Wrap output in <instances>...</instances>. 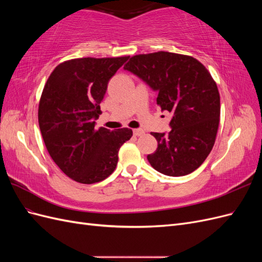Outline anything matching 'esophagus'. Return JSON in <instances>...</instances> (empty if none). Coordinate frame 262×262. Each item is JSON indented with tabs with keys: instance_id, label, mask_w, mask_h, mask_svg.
<instances>
[{
	"instance_id": "34e87169",
	"label": "esophagus",
	"mask_w": 262,
	"mask_h": 262,
	"mask_svg": "<svg viewBox=\"0 0 262 262\" xmlns=\"http://www.w3.org/2000/svg\"><path fill=\"white\" fill-rule=\"evenodd\" d=\"M133 134L136 137H141V136H143L144 134V130H142V129H134L133 130Z\"/></svg>"
}]
</instances>
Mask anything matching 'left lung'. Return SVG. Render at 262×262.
Masks as SVG:
<instances>
[{
    "mask_svg": "<svg viewBox=\"0 0 262 262\" xmlns=\"http://www.w3.org/2000/svg\"><path fill=\"white\" fill-rule=\"evenodd\" d=\"M123 69L157 92V105L172 114L167 134L150 133L158 143L147 155L150 166L171 177L200 167L215 142L221 112L209 71L192 57L165 51L134 55Z\"/></svg>",
    "mask_w": 262,
    "mask_h": 262,
    "instance_id": "obj_1",
    "label": "left lung"
}]
</instances>
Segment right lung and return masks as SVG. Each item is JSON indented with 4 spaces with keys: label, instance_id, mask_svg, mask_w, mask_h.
I'll list each match as a JSON object with an SVG mask.
<instances>
[{
    "label": "right lung",
    "instance_id": "add662e5",
    "mask_svg": "<svg viewBox=\"0 0 262 262\" xmlns=\"http://www.w3.org/2000/svg\"><path fill=\"white\" fill-rule=\"evenodd\" d=\"M129 57L69 60L53 70L41 94L38 122L47 149L68 177L91 185L112 175L128 128L95 129L108 82Z\"/></svg>",
    "mask_w": 262,
    "mask_h": 262
}]
</instances>
